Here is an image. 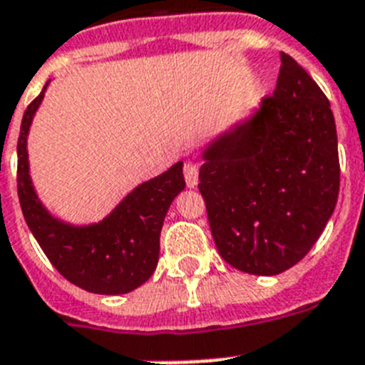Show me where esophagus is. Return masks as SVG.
Instances as JSON below:
<instances>
[{
    "mask_svg": "<svg viewBox=\"0 0 365 365\" xmlns=\"http://www.w3.org/2000/svg\"><path fill=\"white\" fill-rule=\"evenodd\" d=\"M183 176H185V183L189 189L196 187V183H198V167L192 163H187L183 167Z\"/></svg>",
    "mask_w": 365,
    "mask_h": 365,
    "instance_id": "34e87169",
    "label": "esophagus"
}]
</instances>
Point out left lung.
<instances>
[{"label":"left lung","mask_w":365,"mask_h":365,"mask_svg":"<svg viewBox=\"0 0 365 365\" xmlns=\"http://www.w3.org/2000/svg\"><path fill=\"white\" fill-rule=\"evenodd\" d=\"M200 189L220 257L253 275H277L305 257L340 191L331 104L281 53L274 95L202 150Z\"/></svg>","instance_id":"1"}]
</instances>
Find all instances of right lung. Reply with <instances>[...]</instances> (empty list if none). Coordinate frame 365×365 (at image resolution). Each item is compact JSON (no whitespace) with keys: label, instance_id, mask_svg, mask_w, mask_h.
I'll return each mask as SVG.
<instances>
[{"label":"right lung","instance_id":"right-lung-1","mask_svg":"<svg viewBox=\"0 0 365 365\" xmlns=\"http://www.w3.org/2000/svg\"><path fill=\"white\" fill-rule=\"evenodd\" d=\"M47 86L49 81L25 110L18 138V196L25 222L69 283L104 296L132 292L156 270L165 215L185 189L183 161L134 187L103 220L73 224L55 217L34 189L27 150L31 125Z\"/></svg>","mask_w":365,"mask_h":365}]
</instances>
